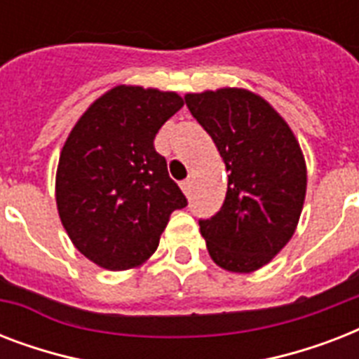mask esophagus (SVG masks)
I'll list each match as a JSON object with an SVG mask.
<instances>
[{
  "label": "esophagus",
  "mask_w": 359,
  "mask_h": 359,
  "mask_svg": "<svg viewBox=\"0 0 359 359\" xmlns=\"http://www.w3.org/2000/svg\"><path fill=\"white\" fill-rule=\"evenodd\" d=\"M180 188H182V191H184L186 196H190L191 182H190V180H182V182H180Z\"/></svg>",
  "instance_id": "esophagus-1"
}]
</instances>
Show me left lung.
Wrapping results in <instances>:
<instances>
[{"instance_id":"left-lung-1","label":"left lung","mask_w":359,"mask_h":359,"mask_svg":"<svg viewBox=\"0 0 359 359\" xmlns=\"http://www.w3.org/2000/svg\"><path fill=\"white\" fill-rule=\"evenodd\" d=\"M184 100L229 171L219 212L199 219L208 253L229 272L259 270L287 245L300 219L307 186L300 145L255 93L225 87L188 93Z\"/></svg>"}]
</instances>
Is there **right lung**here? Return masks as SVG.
<instances>
[{"label": "right lung", "instance_id": "add662e5", "mask_svg": "<svg viewBox=\"0 0 359 359\" xmlns=\"http://www.w3.org/2000/svg\"><path fill=\"white\" fill-rule=\"evenodd\" d=\"M182 106L177 93L117 86L65 141L55 177L59 218L98 266H140L156 251L171 212L188 205L154 149L158 130Z\"/></svg>", "mask_w": 359, "mask_h": 359}]
</instances>
